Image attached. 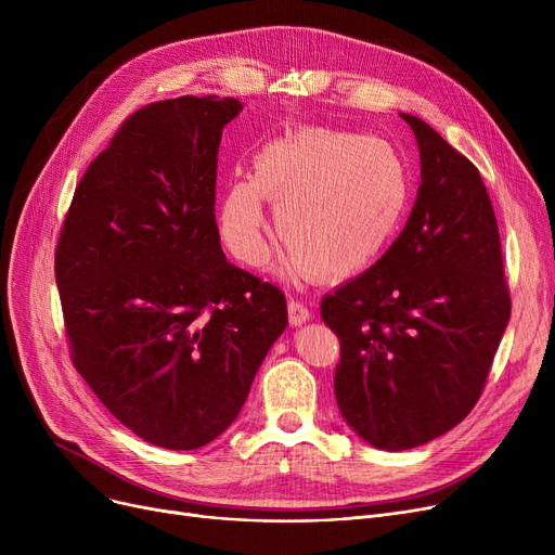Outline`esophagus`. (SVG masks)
I'll list each match as a JSON object with an SVG mask.
<instances>
[{
    "label": "esophagus",
    "instance_id": "obj_1",
    "mask_svg": "<svg viewBox=\"0 0 555 555\" xmlns=\"http://www.w3.org/2000/svg\"><path fill=\"white\" fill-rule=\"evenodd\" d=\"M287 314H289V324H293V326H301L312 317L310 308L304 301H299V299H289L287 301Z\"/></svg>",
    "mask_w": 555,
    "mask_h": 555
}]
</instances>
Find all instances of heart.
<instances>
[{"instance_id": "1", "label": "heart", "mask_w": 555, "mask_h": 555, "mask_svg": "<svg viewBox=\"0 0 555 555\" xmlns=\"http://www.w3.org/2000/svg\"><path fill=\"white\" fill-rule=\"evenodd\" d=\"M410 195V166L391 141L308 126L262 145L251 178L229 182L218 222L231 254L256 268L268 256L262 199H270L293 266L344 279L380 260Z\"/></svg>"}]
</instances>
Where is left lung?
Instances as JSON below:
<instances>
[{
  "label": "left lung",
  "instance_id": "left-lung-1",
  "mask_svg": "<svg viewBox=\"0 0 555 555\" xmlns=\"http://www.w3.org/2000/svg\"><path fill=\"white\" fill-rule=\"evenodd\" d=\"M418 197L364 274L322 299L339 337L335 398L364 441L398 452L473 412L511 319L498 218L477 166L412 114Z\"/></svg>",
  "mask_w": 555,
  "mask_h": 555
}]
</instances>
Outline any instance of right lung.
<instances>
[{
	"label": "right lung",
	"instance_id": "right-lung-1",
	"mask_svg": "<svg viewBox=\"0 0 555 555\" xmlns=\"http://www.w3.org/2000/svg\"><path fill=\"white\" fill-rule=\"evenodd\" d=\"M241 109L180 96L130 114L87 166L55 245L76 371L166 450L207 446L236 421L287 326L281 289L220 247L218 149Z\"/></svg>",
	"mask_w": 555,
	"mask_h": 555
}]
</instances>
